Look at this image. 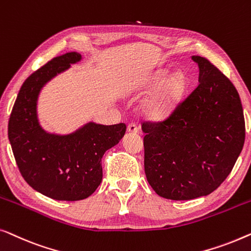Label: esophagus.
<instances>
[{
    "mask_svg": "<svg viewBox=\"0 0 251 251\" xmlns=\"http://www.w3.org/2000/svg\"><path fill=\"white\" fill-rule=\"evenodd\" d=\"M127 130H128L129 133L136 134L137 132H139V127H137L136 124H134V123H130V124L127 126Z\"/></svg>",
    "mask_w": 251,
    "mask_h": 251,
    "instance_id": "1",
    "label": "esophagus"
}]
</instances>
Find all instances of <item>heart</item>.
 Here are the masks:
<instances>
[{
  "label": "heart",
  "mask_w": 251,
  "mask_h": 251,
  "mask_svg": "<svg viewBox=\"0 0 251 251\" xmlns=\"http://www.w3.org/2000/svg\"><path fill=\"white\" fill-rule=\"evenodd\" d=\"M167 68L154 72L148 80L147 89H158L150 94L142 104L143 114L153 121H160L168 117L181 103L189 86L186 74L176 69L168 75Z\"/></svg>",
  "instance_id": "1"
}]
</instances>
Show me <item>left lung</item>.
Here are the masks:
<instances>
[{
	"instance_id": "left-lung-1",
	"label": "left lung",
	"mask_w": 251,
	"mask_h": 251,
	"mask_svg": "<svg viewBox=\"0 0 251 251\" xmlns=\"http://www.w3.org/2000/svg\"><path fill=\"white\" fill-rule=\"evenodd\" d=\"M199 83L164 122L144 123V171L158 196L191 200L210 195L230 174L245 143L239 93L199 55Z\"/></svg>"
}]
</instances>
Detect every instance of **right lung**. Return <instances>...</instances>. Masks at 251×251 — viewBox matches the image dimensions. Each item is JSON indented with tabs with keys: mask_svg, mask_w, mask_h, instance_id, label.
Instances as JSON below:
<instances>
[{
	"mask_svg": "<svg viewBox=\"0 0 251 251\" xmlns=\"http://www.w3.org/2000/svg\"><path fill=\"white\" fill-rule=\"evenodd\" d=\"M69 52L31 74L21 86L9 119L8 135L19 171L28 184L54 200L90 197L102 181L101 159L126 132L125 124L89 122L67 134L48 132L38 118V98L47 84L79 62Z\"/></svg>",
	"mask_w": 251,
	"mask_h": 251,
	"instance_id": "obj_1",
	"label": "right lung"
}]
</instances>
